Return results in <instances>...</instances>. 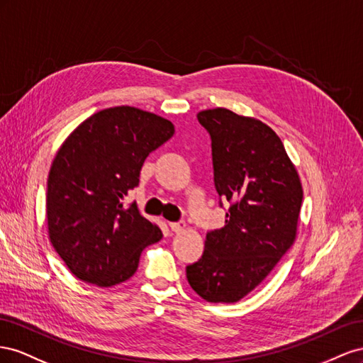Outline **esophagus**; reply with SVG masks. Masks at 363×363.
<instances>
[{
	"label": "esophagus",
	"instance_id": "34e87169",
	"mask_svg": "<svg viewBox=\"0 0 363 363\" xmlns=\"http://www.w3.org/2000/svg\"><path fill=\"white\" fill-rule=\"evenodd\" d=\"M169 226H170V230H172L173 233H181V231L184 230V228H185V223H173V222H170Z\"/></svg>",
	"mask_w": 363,
	"mask_h": 363
}]
</instances>
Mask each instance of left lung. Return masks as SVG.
I'll return each instance as SVG.
<instances>
[{
    "mask_svg": "<svg viewBox=\"0 0 363 363\" xmlns=\"http://www.w3.org/2000/svg\"><path fill=\"white\" fill-rule=\"evenodd\" d=\"M198 120L211 137L216 190L231 206L225 226L206 234L187 279L205 301L237 303L294 245L303 185L281 140L263 121L225 108L201 111Z\"/></svg>",
    "mask_w": 363,
    "mask_h": 363,
    "instance_id": "obj_1",
    "label": "left lung"
}]
</instances>
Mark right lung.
Returning a JSON list of instances; mask_svg holds the SVG:
<instances>
[{"mask_svg": "<svg viewBox=\"0 0 363 363\" xmlns=\"http://www.w3.org/2000/svg\"><path fill=\"white\" fill-rule=\"evenodd\" d=\"M173 133V123L157 113L116 106L96 112L62 143L47 182L48 237L82 281H126L144 247L161 240L158 225L124 199L149 153Z\"/></svg>", "mask_w": 363, "mask_h": 363, "instance_id": "obj_1", "label": "right lung"}]
</instances>
